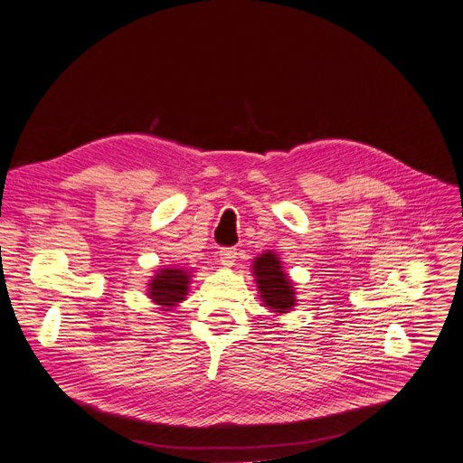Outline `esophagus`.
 I'll list each match as a JSON object with an SVG mask.
<instances>
[{"instance_id": "34e87169", "label": "esophagus", "mask_w": 463, "mask_h": 463, "mask_svg": "<svg viewBox=\"0 0 463 463\" xmlns=\"http://www.w3.org/2000/svg\"><path fill=\"white\" fill-rule=\"evenodd\" d=\"M237 259V249L235 247H223L220 249V262L223 266H232Z\"/></svg>"}]
</instances>
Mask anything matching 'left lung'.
I'll return each mask as SVG.
<instances>
[{
	"mask_svg": "<svg viewBox=\"0 0 463 463\" xmlns=\"http://www.w3.org/2000/svg\"><path fill=\"white\" fill-rule=\"evenodd\" d=\"M253 274L257 278L264 307L274 309L276 313H288L296 305V291H293L289 278L282 269V262L270 250L255 259Z\"/></svg>",
	"mask_w": 463,
	"mask_h": 463,
	"instance_id": "left-lung-1",
	"label": "left lung"
}]
</instances>
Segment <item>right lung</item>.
<instances>
[{"label":"right lung","mask_w":463,"mask_h":463,"mask_svg":"<svg viewBox=\"0 0 463 463\" xmlns=\"http://www.w3.org/2000/svg\"><path fill=\"white\" fill-rule=\"evenodd\" d=\"M187 286H189L187 272H184L181 269H165V270H160L158 276L152 279L148 293H150V299L156 305L172 307L185 299Z\"/></svg>","instance_id":"right-lung-1"}]
</instances>
